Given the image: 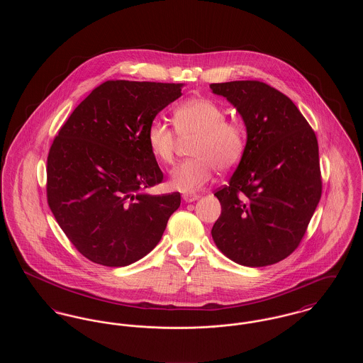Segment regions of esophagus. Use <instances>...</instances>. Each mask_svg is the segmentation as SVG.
Here are the masks:
<instances>
[{
    "label": "esophagus",
    "mask_w": 363,
    "mask_h": 363,
    "mask_svg": "<svg viewBox=\"0 0 363 363\" xmlns=\"http://www.w3.org/2000/svg\"><path fill=\"white\" fill-rule=\"evenodd\" d=\"M182 199L185 200V203H193V201L199 200V199H200V196H199V194H184V197H182Z\"/></svg>",
    "instance_id": "obj_1"
}]
</instances>
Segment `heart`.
Listing matches in <instances>:
<instances>
[{"label": "heart", "mask_w": 363, "mask_h": 363, "mask_svg": "<svg viewBox=\"0 0 363 363\" xmlns=\"http://www.w3.org/2000/svg\"><path fill=\"white\" fill-rule=\"evenodd\" d=\"M225 118V108L208 98H193L174 108V126L179 138H196L190 148L193 159L179 163L172 172L170 184L174 189L193 193L207 185L215 167L228 172L241 162L247 144L246 126L241 121ZM176 134L162 120L156 118L148 125L150 150L163 164L174 162L178 145Z\"/></svg>", "instance_id": "heart-1"}]
</instances>
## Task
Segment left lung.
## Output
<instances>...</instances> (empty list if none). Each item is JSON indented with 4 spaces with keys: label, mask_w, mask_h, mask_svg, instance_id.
<instances>
[{
    "label": "left lung",
    "mask_w": 363,
    "mask_h": 363,
    "mask_svg": "<svg viewBox=\"0 0 363 363\" xmlns=\"http://www.w3.org/2000/svg\"><path fill=\"white\" fill-rule=\"evenodd\" d=\"M241 114L246 151L215 191L222 213L212 238L225 257L265 267L289 257L321 199L318 143L290 98L257 80L211 84Z\"/></svg>",
    "instance_id": "left-lung-1"
}]
</instances>
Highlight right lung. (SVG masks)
Returning <instances> with one entry per match:
<instances>
[{"mask_svg": "<svg viewBox=\"0 0 363 363\" xmlns=\"http://www.w3.org/2000/svg\"><path fill=\"white\" fill-rule=\"evenodd\" d=\"M184 84L108 80L70 114L48 156V203L92 262L125 267L148 255L181 204L178 191L145 190L163 173L147 141L159 111Z\"/></svg>", "mask_w": 363, "mask_h": 363, "instance_id": "right-lung-1", "label": "right lung"}]
</instances>
